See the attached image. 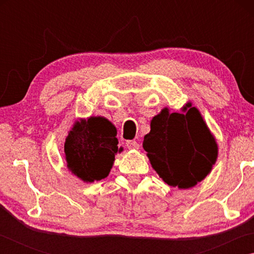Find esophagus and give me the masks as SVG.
<instances>
[{
  "label": "esophagus",
  "instance_id": "34e87169",
  "mask_svg": "<svg viewBox=\"0 0 254 254\" xmlns=\"http://www.w3.org/2000/svg\"><path fill=\"white\" fill-rule=\"evenodd\" d=\"M127 149H139V143L136 142V141H134V140H128V141H127Z\"/></svg>",
  "mask_w": 254,
  "mask_h": 254
}]
</instances>
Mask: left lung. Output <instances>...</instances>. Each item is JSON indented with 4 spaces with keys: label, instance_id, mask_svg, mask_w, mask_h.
<instances>
[{
    "label": "left lung",
    "instance_id": "left-lung-1",
    "mask_svg": "<svg viewBox=\"0 0 254 254\" xmlns=\"http://www.w3.org/2000/svg\"><path fill=\"white\" fill-rule=\"evenodd\" d=\"M184 113L165 109L151 121L143 149L153 169L169 186L190 188L212 170L217 145L203 118L190 103Z\"/></svg>",
    "mask_w": 254,
    "mask_h": 254
}]
</instances>
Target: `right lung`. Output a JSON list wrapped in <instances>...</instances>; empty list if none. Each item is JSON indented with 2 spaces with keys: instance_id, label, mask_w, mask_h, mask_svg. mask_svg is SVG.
I'll use <instances>...</instances> for the list:
<instances>
[{
  "instance_id": "right-lung-1",
  "label": "right lung",
  "mask_w": 254,
  "mask_h": 254,
  "mask_svg": "<svg viewBox=\"0 0 254 254\" xmlns=\"http://www.w3.org/2000/svg\"><path fill=\"white\" fill-rule=\"evenodd\" d=\"M117 128L104 118L77 122L67 136V167L86 183L107 177L119 149Z\"/></svg>"
}]
</instances>
